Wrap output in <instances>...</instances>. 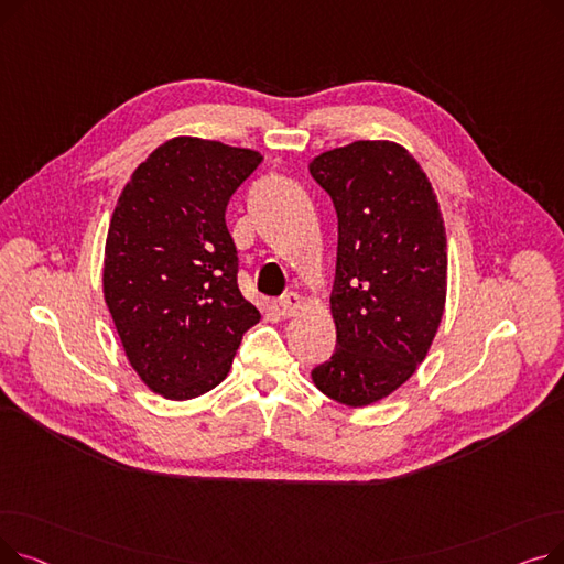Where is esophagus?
<instances>
[{"label": "esophagus", "mask_w": 564, "mask_h": 564, "mask_svg": "<svg viewBox=\"0 0 564 564\" xmlns=\"http://www.w3.org/2000/svg\"><path fill=\"white\" fill-rule=\"evenodd\" d=\"M300 308H302V297H300L297 292H288V294H283V297L279 300V313H281L283 317L297 315Z\"/></svg>", "instance_id": "34e87169"}]
</instances>
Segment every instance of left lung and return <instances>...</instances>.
Segmentation results:
<instances>
[{
  "instance_id": "left-lung-1",
  "label": "left lung",
  "mask_w": 564,
  "mask_h": 564,
  "mask_svg": "<svg viewBox=\"0 0 564 564\" xmlns=\"http://www.w3.org/2000/svg\"><path fill=\"white\" fill-rule=\"evenodd\" d=\"M334 200L336 351L315 387L347 406L391 395L416 372L446 306V228L427 175L402 145L354 141L311 162Z\"/></svg>"
}]
</instances>
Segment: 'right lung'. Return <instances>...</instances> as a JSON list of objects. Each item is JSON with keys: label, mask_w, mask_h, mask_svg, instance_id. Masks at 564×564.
Returning a JSON list of instances; mask_svg holds the SVG:
<instances>
[{"label": "right lung", "mask_w": 564, "mask_h": 564, "mask_svg": "<svg viewBox=\"0 0 564 564\" xmlns=\"http://www.w3.org/2000/svg\"><path fill=\"white\" fill-rule=\"evenodd\" d=\"M262 155L177 137L137 166L107 232L105 302L148 389L192 400L230 370L260 313L237 288L226 205Z\"/></svg>", "instance_id": "add662e5"}]
</instances>
